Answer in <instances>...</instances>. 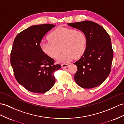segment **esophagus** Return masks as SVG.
Here are the masks:
<instances>
[{"label": "esophagus", "mask_w": 124, "mask_h": 124, "mask_svg": "<svg viewBox=\"0 0 124 124\" xmlns=\"http://www.w3.org/2000/svg\"><path fill=\"white\" fill-rule=\"evenodd\" d=\"M68 65H69L67 64H62V68H66V67H68Z\"/></svg>", "instance_id": "obj_1"}]
</instances>
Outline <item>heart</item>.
<instances>
[{"mask_svg":"<svg viewBox=\"0 0 124 124\" xmlns=\"http://www.w3.org/2000/svg\"><path fill=\"white\" fill-rule=\"evenodd\" d=\"M48 39L40 42V49L45 54L53 59L57 58L62 50L64 52L58 61L69 62L73 58H79L87 49L86 35L80 30L60 27L50 32Z\"/></svg>","mask_w":124,"mask_h":124,"instance_id":"obj_1","label":"heart"}]
</instances>
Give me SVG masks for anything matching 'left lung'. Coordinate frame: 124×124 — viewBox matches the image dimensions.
Returning a JSON list of instances; mask_svg holds the SVG:
<instances>
[{"instance_id": "1", "label": "left lung", "mask_w": 124, "mask_h": 124, "mask_svg": "<svg viewBox=\"0 0 124 124\" xmlns=\"http://www.w3.org/2000/svg\"><path fill=\"white\" fill-rule=\"evenodd\" d=\"M68 25L83 31L87 38L85 54L74 63L77 67L75 80L84 88L98 86L106 79L111 71L113 50L110 36L103 27L91 21Z\"/></svg>"}]
</instances>
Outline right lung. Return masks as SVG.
Returning a JSON list of instances; mask_svg holds the SVG:
<instances>
[{
  "label": "right lung",
  "mask_w": 124,
  "mask_h": 124,
  "mask_svg": "<svg viewBox=\"0 0 124 124\" xmlns=\"http://www.w3.org/2000/svg\"><path fill=\"white\" fill-rule=\"evenodd\" d=\"M55 25H34L19 32L10 53V62L15 78L29 91L47 92L55 82L54 72L61 68L55 60L42 52L40 43L44 36Z\"/></svg>",
  "instance_id": "add662e5"
}]
</instances>
